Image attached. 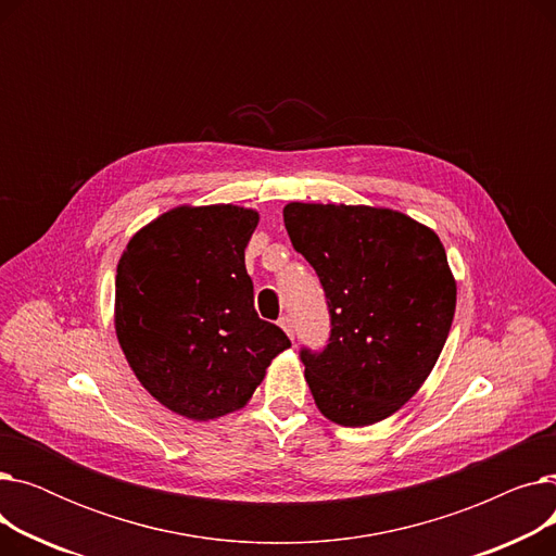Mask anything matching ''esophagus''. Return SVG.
Instances as JSON below:
<instances>
[{
    "instance_id": "34e87169",
    "label": "esophagus",
    "mask_w": 556,
    "mask_h": 556,
    "mask_svg": "<svg viewBox=\"0 0 556 556\" xmlns=\"http://www.w3.org/2000/svg\"><path fill=\"white\" fill-rule=\"evenodd\" d=\"M279 327L286 331V336H288L290 340H295V331H293V319H290L288 315L279 317Z\"/></svg>"
}]
</instances>
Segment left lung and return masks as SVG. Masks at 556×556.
Masks as SVG:
<instances>
[{"mask_svg":"<svg viewBox=\"0 0 556 556\" xmlns=\"http://www.w3.org/2000/svg\"><path fill=\"white\" fill-rule=\"evenodd\" d=\"M283 223L329 300L331 338L302 352L317 410L340 426L392 417L446 344L457 283L424 223L369 204L288 202Z\"/></svg>","mask_w":556,"mask_h":556,"instance_id":"1","label":"left lung"}]
</instances>
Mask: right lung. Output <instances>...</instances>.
Here are the masks:
<instances>
[{"mask_svg": "<svg viewBox=\"0 0 556 556\" xmlns=\"http://www.w3.org/2000/svg\"><path fill=\"white\" fill-rule=\"evenodd\" d=\"M258 212L180 204L132 233L114 331L137 381L170 413L214 421L248 405L286 333L254 311L245 248Z\"/></svg>", "mask_w": 556, "mask_h": 556, "instance_id": "add662e5", "label": "right lung"}]
</instances>
